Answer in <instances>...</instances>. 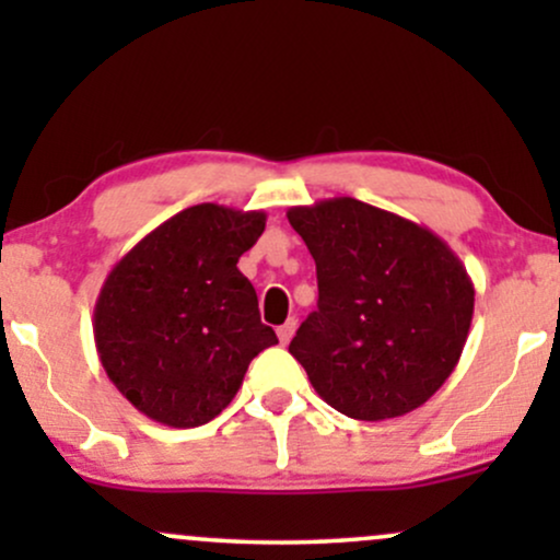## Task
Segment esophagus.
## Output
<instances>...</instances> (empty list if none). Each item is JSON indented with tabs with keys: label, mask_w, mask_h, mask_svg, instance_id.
I'll return each mask as SVG.
<instances>
[{
	"label": "esophagus",
	"mask_w": 560,
	"mask_h": 560,
	"mask_svg": "<svg viewBox=\"0 0 560 560\" xmlns=\"http://www.w3.org/2000/svg\"><path fill=\"white\" fill-rule=\"evenodd\" d=\"M294 329H298V320H294V318H289L284 326H279V329H276V334H279V342L289 345V339L294 337Z\"/></svg>",
	"instance_id": "34e87169"
}]
</instances>
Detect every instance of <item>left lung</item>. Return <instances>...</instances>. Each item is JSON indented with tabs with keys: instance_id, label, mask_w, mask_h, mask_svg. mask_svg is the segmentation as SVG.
<instances>
[{
	"instance_id": "left-lung-1",
	"label": "left lung",
	"mask_w": 560,
	"mask_h": 560,
	"mask_svg": "<svg viewBox=\"0 0 560 560\" xmlns=\"http://www.w3.org/2000/svg\"><path fill=\"white\" fill-rule=\"evenodd\" d=\"M316 260L318 307L289 352L339 413L384 421L434 395L474 316L464 262L434 231L352 197L289 208Z\"/></svg>"
}]
</instances>
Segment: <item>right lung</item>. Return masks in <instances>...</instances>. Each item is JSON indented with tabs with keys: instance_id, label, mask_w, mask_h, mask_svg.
Segmentation results:
<instances>
[{
	"instance_id": "add662e5",
	"label": "right lung",
	"mask_w": 560,
	"mask_h": 560,
	"mask_svg": "<svg viewBox=\"0 0 560 560\" xmlns=\"http://www.w3.org/2000/svg\"><path fill=\"white\" fill-rule=\"evenodd\" d=\"M262 210L202 202L160 223L113 266L94 305L102 369L139 413L173 429L213 421L247 365L279 342L236 262Z\"/></svg>"
}]
</instances>
